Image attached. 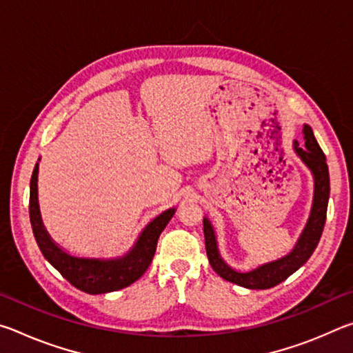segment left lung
Segmentation results:
<instances>
[{
    "label": "left lung",
    "instance_id": "obj_1",
    "mask_svg": "<svg viewBox=\"0 0 353 353\" xmlns=\"http://www.w3.org/2000/svg\"><path fill=\"white\" fill-rule=\"evenodd\" d=\"M292 148H294V152L301 157L302 162L308 166V170L312 171L314 179V196L312 212H310L305 229L302 230L296 246L292 248L288 255H285L279 260L265 263V265L255 268L252 271H236L227 265L223 260V256L219 255L218 241L216 235H214L213 225L210 221L204 218V236L208 261H210L213 271L219 277L227 280V282L244 286V288L249 290L272 288V286L282 283L283 280L288 279L299 268L305 265L307 260L314 252L316 246H318L322 230H324L328 196H330V177H328L325 154L322 152L321 146L314 139L313 130L308 124L303 126V145L301 146L299 141L294 140Z\"/></svg>",
    "mask_w": 353,
    "mask_h": 353
}]
</instances>
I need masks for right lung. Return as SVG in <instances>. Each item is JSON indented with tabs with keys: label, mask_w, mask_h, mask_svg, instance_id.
<instances>
[{
	"label": "right lung",
	"mask_w": 353,
	"mask_h": 353,
	"mask_svg": "<svg viewBox=\"0 0 353 353\" xmlns=\"http://www.w3.org/2000/svg\"><path fill=\"white\" fill-rule=\"evenodd\" d=\"M37 177L39 163H35L31 177V194H29V218H31L35 241L45 259L71 285L88 294H105V292L126 288L145 274L154 259L159 236L176 212L174 207L154 218L143 229L139 240L126 255L109 260L74 256L65 252L51 240L50 234L41 223L37 198Z\"/></svg>",
	"instance_id": "right-lung-1"
}]
</instances>
